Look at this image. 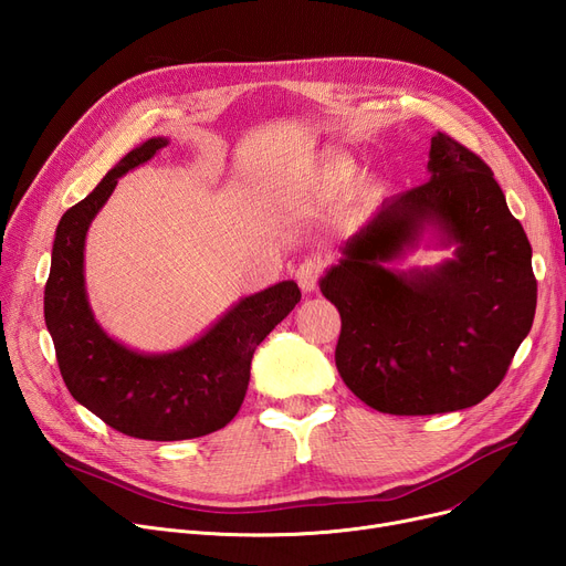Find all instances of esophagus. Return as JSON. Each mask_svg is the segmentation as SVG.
<instances>
[{"label": "esophagus", "instance_id": "obj_1", "mask_svg": "<svg viewBox=\"0 0 566 566\" xmlns=\"http://www.w3.org/2000/svg\"><path fill=\"white\" fill-rule=\"evenodd\" d=\"M318 275H321V261L318 259H305L298 265V271H295V282H298V286L305 293H312V291H316Z\"/></svg>", "mask_w": 566, "mask_h": 566}]
</instances>
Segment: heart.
<instances>
[{
  "label": "heart",
  "instance_id": "1",
  "mask_svg": "<svg viewBox=\"0 0 566 566\" xmlns=\"http://www.w3.org/2000/svg\"><path fill=\"white\" fill-rule=\"evenodd\" d=\"M355 169H358V165H355L353 158H335L331 160L328 165L323 167V184L325 188H333V190H339L344 188L350 178L355 176Z\"/></svg>",
  "mask_w": 566,
  "mask_h": 566
}]
</instances>
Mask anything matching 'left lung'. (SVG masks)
<instances>
[{"instance_id":"obj_1","label":"left lung","mask_w":566,"mask_h":566,"mask_svg":"<svg viewBox=\"0 0 566 566\" xmlns=\"http://www.w3.org/2000/svg\"><path fill=\"white\" fill-rule=\"evenodd\" d=\"M427 171L420 188L385 199L318 280L342 316L339 376L390 415L486 399L537 310L530 241L486 163L436 133ZM420 244L453 256L397 272L394 263Z\"/></svg>"}]
</instances>
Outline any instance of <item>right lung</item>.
Segmentation results:
<instances>
[{
    "instance_id": "right-lung-1",
    "label": "right lung",
    "mask_w": 566,
    "mask_h": 566,
    "mask_svg": "<svg viewBox=\"0 0 566 566\" xmlns=\"http://www.w3.org/2000/svg\"><path fill=\"white\" fill-rule=\"evenodd\" d=\"M167 144V137H151L135 146L59 220L43 303L56 363L73 399L112 429L158 442L227 427L245 399L256 346L301 303L298 284L277 282L245 295L199 337L165 353H144L107 335L86 295V233L118 178Z\"/></svg>"
}]
</instances>
